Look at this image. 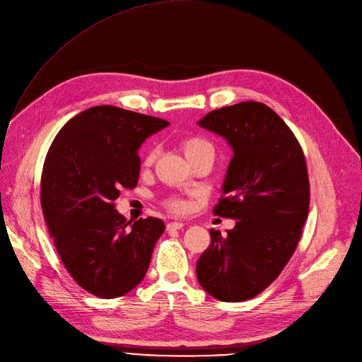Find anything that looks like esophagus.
Listing matches in <instances>:
<instances>
[{
	"mask_svg": "<svg viewBox=\"0 0 362 362\" xmlns=\"http://www.w3.org/2000/svg\"><path fill=\"white\" fill-rule=\"evenodd\" d=\"M183 223H180V221H173V223H168L167 226H165V228H167V231H173V230H180V228H183Z\"/></svg>",
	"mask_w": 362,
	"mask_h": 362,
	"instance_id": "obj_1",
	"label": "esophagus"
}]
</instances>
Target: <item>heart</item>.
<instances>
[{
  "label": "heart",
  "instance_id": "heart-1",
  "mask_svg": "<svg viewBox=\"0 0 362 362\" xmlns=\"http://www.w3.org/2000/svg\"><path fill=\"white\" fill-rule=\"evenodd\" d=\"M179 146L182 148V151L185 153L186 158L190 161L192 158H194L195 156H198L199 153H204V151H212V147L211 144L202 138V136H198V135H187V136H183L180 141H179ZM156 160V150H150L146 156V158H144V164L146 165H151ZM163 205L165 209H168L170 212H183L186 209V204L183 199L177 198V197H168L163 201Z\"/></svg>",
  "mask_w": 362,
  "mask_h": 362
}]
</instances>
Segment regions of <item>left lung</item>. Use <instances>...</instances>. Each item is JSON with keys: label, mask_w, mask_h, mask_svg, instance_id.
<instances>
[{"label": "left lung", "mask_w": 362, "mask_h": 362, "mask_svg": "<svg viewBox=\"0 0 362 362\" xmlns=\"http://www.w3.org/2000/svg\"><path fill=\"white\" fill-rule=\"evenodd\" d=\"M199 125L233 147L214 214L237 223L226 235L209 230L197 276L214 298L246 301L278 278L297 249L310 205L305 157L293 131L259 102L212 110Z\"/></svg>", "instance_id": "obj_1"}]
</instances>
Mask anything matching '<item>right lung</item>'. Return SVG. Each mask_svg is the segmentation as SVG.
I'll use <instances>...</instances> for the list:
<instances>
[{
	"label": "right lung",
	"instance_id": "obj_1",
	"mask_svg": "<svg viewBox=\"0 0 362 362\" xmlns=\"http://www.w3.org/2000/svg\"><path fill=\"white\" fill-rule=\"evenodd\" d=\"M167 125L160 117L95 106L69 119L46 154L40 205L47 230L72 279L95 297L134 290L164 233L153 216L131 225L115 199L138 183L141 144Z\"/></svg>",
	"mask_w": 362,
	"mask_h": 362
}]
</instances>
